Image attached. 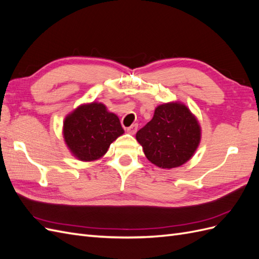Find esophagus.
Returning <instances> with one entry per match:
<instances>
[{
  "label": "esophagus",
  "mask_w": 259,
  "mask_h": 259,
  "mask_svg": "<svg viewBox=\"0 0 259 259\" xmlns=\"http://www.w3.org/2000/svg\"><path fill=\"white\" fill-rule=\"evenodd\" d=\"M137 128H138V124H133V125H131L130 127L126 128V132L128 133V134L134 135L135 133L137 132Z\"/></svg>",
  "instance_id": "34e87169"
}]
</instances>
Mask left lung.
<instances>
[{"instance_id":"8db88e82","label":"left lung","mask_w":259,"mask_h":259,"mask_svg":"<svg viewBox=\"0 0 259 259\" xmlns=\"http://www.w3.org/2000/svg\"><path fill=\"white\" fill-rule=\"evenodd\" d=\"M136 139L154 165L174 168L191 159L200 144L201 127L187 106L176 101L156 107Z\"/></svg>"}]
</instances>
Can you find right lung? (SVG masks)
I'll list each match as a JSON object with an SVG mask.
<instances>
[{
	"instance_id": "1",
	"label": "right lung",
	"mask_w": 259,
	"mask_h": 259,
	"mask_svg": "<svg viewBox=\"0 0 259 259\" xmlns=\"http://www.w3.org/2000/svg\"><path fill=\"white\" fill-rule=\"evenodd\" d=\"M123 133L117 115L100 103L77 107L64 122L65 143L76 159L85 162L100 159Z\"/></svg>"
}]
</instances>
